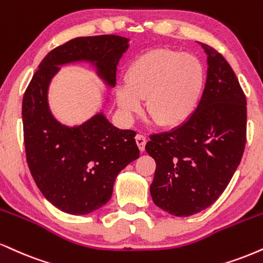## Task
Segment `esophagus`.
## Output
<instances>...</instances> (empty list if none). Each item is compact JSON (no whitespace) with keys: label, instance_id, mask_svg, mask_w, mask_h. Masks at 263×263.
<instances>
[{"label":"esophagus","instance_id":"obj_1","mask_svg":"<svg viewBox=\"0 0 263 263\" xmlns=\"http://www.w3.org/2000/svg\"><path fill=\"white\" fill-rule=\"evenodd\" d=\"M136 142H137L138 148H140L141 152L144 151L145 143H147V138H145L144 135H137L136 136Z\"/></svg>","mask_w":263,"mask_h":263}]
</instances>
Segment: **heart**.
<instances>
[{
    "instance_id": "obj_1",
    "label": "heart",
    "mask_w": 263,
    "mask_h": 263,
    "mask_svg": "<svg viewBox=\"0 0 263 263\" xmlns=\"http://www.w3.org/2000/svg\"><path fill=\"white\" fill-rule=\"evenodd\" d=\"M204 69L200 60L189 53L154 50L131 63L125 74L126 85L115 89L118 105L125 118L145 110L160 126L185 122L200 103L204 88Z\"/></svg>"
}]
</instances>
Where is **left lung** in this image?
Masks as SVG:
<instances>
[{"label":"left lung","mask_w":263,"mask_h":263,"mask_svg":"<svg viewBox=\"0 0 263 263\" xmlns=\"http://www.w3.org/2000/svg\"><path fill=\"white\" fill-rule=\"evenodd\" d=\"M207 53V80L195 112L182 125L151 136L156 160L152 200L176 217H189L218 200L232 180L246 143V98L227 60Z\"/></svg>","instance_id":"1"}]
</instances>
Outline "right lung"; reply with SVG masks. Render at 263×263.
Segmentation results:
<instances>
[{
    "label": "right lung",
    "mask_w": 263,
    "mask_h": 263,
    "mask_svg": "<svg viewBox=\"0 0 263 263\" xmlns=\"http://www.w3.org/2000/svg\"><path fill=\"white\" fill-rule=\"evenodd\" d=\"M129 39L119 35L81 36L58 46L44 58L23 97L24 144L34 181L60 211L83 216L111 198L116 176L140 157L136 132L120 129L98 112L78 126L62 125L47 101L60 66L89 62L107 87L116 84L120 59Z\"/></svg>",
    "instance_id": "right-lung-1"
}]
</instances>
